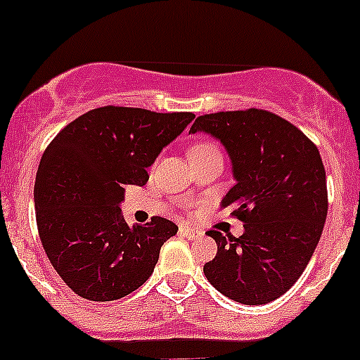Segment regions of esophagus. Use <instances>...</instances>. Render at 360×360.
Returning <instances> with one entry per match:
<instances>
[{
    "label": "esophagus",
    "mask_w": 360,
    "mask_h": 360,
    "mask_svg": "<svg viewBox=\"0 0 360 360\" xmlns=\"http://www.w3.org/2000/svg\"><path fill=\"white\" fill-rule=\"evenodd\" d=\"M180 234L189 238V240H198V238H202V231H195L193 227H186V225L180 227Z\"/></svg>",
    "instance_id": "1"
}]
</instances>
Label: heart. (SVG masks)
I'll use <instances>...</instances> for the list:
<instances>
[{"label": "heart", "mask_w": 360, "mask_h": 360, "mask_svg": "<svg viewBox=\"0 0 360 360\" xmlns=\"http://www.w3.org/2000/svg\"><path fill=\"white\" fill-rule=\"evenodd\" d=\"M209 149H214V146L207 144V142H196V144H193V148H191L189 153H202V151H209Z\"/></svg>", "instance_id": "1"}]
</instances>
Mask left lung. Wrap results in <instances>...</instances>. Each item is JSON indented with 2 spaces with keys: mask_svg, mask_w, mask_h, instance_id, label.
<instances>
[{
  "mask_svg": "<svg viewBox=\"0 0 360 360\" xmlns=\"http://www.w3.org/2000/svg\"><path fill=\"white\" fill-rule=\"evenodd\" d=\"M198 131L229 153L236 184L221 207L245 224L240 238L207 232L218 252L203 274L236 303H270L303 274L323 234L328 191L319 151L294 124L256 108L198 117L189 133Z\"/></svg>",
  "mask_w": 360,
  "mask_h": 360,
  "instance_id": "8db88e82",
  "label": "left lung"
}]
</instances>
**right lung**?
Wrapping results in <instances>:
<instances>
[{
	"instance_id": "obj_1",
	"label": "right lung",
	"mask_w": 360,
	"mask_h": 360,
	"mask_svg": "<svg viewBox=\"0 0 360 360\" xmlns=\"http://www.w3.org/2000/svg\"><path fill=\"white\" fill-rule=\"evenodd\" d=\"M195 119L104 106L70 122L44 149L34 187L41 243L77 295L115 301L153 274L176 225L155 216L129 227L120 212L126 186H144L148 167Z\"/></svg>"
}]
</instances>
